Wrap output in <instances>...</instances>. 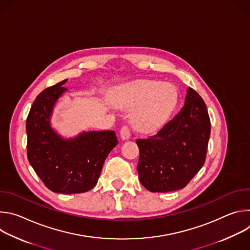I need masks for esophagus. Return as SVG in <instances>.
<instances>
[{
  "label": "esophagus",
  "instance_id": "obj_1",
  "mask_svg": "<svg viewBox=\"0 0 250 250\" xmlns=\"http://www.w3.org/2000/svg\"><path fill=\"white\" fill-rule=\"evenodd\" d=\"M120 133H121V138H122L123 140H127V139H129V137H130V130H129L128 126H126V125H125V126L122 127Z\"/></svg>",
  "mask_w": 250,
  "mask_h": 250
}]
</instances>
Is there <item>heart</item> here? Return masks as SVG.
Returning <instances> with one entry per match:
<instances>
[{
    "label": "heart",
    "instance_id": "b5f03b06",
    "mask_svg": "<svg viewBox=\"0 0 250 250\" xmlns=\"http://www.w3.org/2000/svg\"><path fill=\"white\" fill-rule=\"evenodd\" d=\"M111 102L117 109L131 111L132 127L142 133L161 128L173 114L178 94L170 83L155 80H137L115 88Z\"/></svg>",
    "mask_w": 250,
    "mask_h": 250
}]
</instances>
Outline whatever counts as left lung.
I'll return each mask as SVG.
<instances>
[{
  "label": "left lung",
  "instance_id": "1",
  "mask_svg": "<svg viewBox=\"0 0 250 250\" xmlns=\"http://www.w3.org/2000/svg\"><path fill=\"white\" fill-rule=\"evenodd\" d=\"M209 134L206 104L189 87L184 106L172 121L155 135L136 139L141 185L153 193L183 189L205 163Z\"/></svg>",
  "mask_w": 250,
  "mask_h": 250
}]
</instances>
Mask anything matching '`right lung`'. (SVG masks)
Listing matches in <instances>:
<instances>
[{"label":"right lung","instance_id":"obj_1","mask_svg":"<svg viewBox=\"0 0 250 250\" xmlns=\"http://www.w3.org/2000/svg\"><path fill=\"white\" fill-rule=\"evenodd\" d=\"M68 79L43 90L26 120L27 158L44 185L59 194L84 193L98 182L104 162L118 145L114 130L82 131L63 137L51 126L56 102Z\"/></svg>","mask_w":250,"mask_h":250}]
</instances>
